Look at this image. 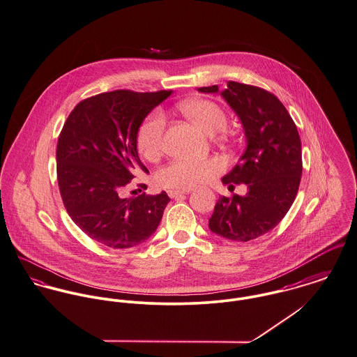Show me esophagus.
<instances>
[{"label":"esophagus","instance_id":"1","mask_svg":"<svg viewBox=\"0 0 357 357\" xmlns=\"http://www.w3.org/2000/svg\"><path fill=\"white\" fill-rule=\"evenodd\" d=\"M190 192H191L190 190H170V191H167L169 196L173 197V199H177V197H180L183 195L190 194Z\"/></svg>","mask_w":357,"mask_h":357}]
</instances>
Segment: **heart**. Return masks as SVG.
Masks as SVG:
<instances>
[{"instance_id": "b5f03b06", "label": "heart", "mask_w": 357, "mask_h": 357, "mask_svg": "<svg viewBox=\"0 0 357 357\" xmlns=\"http://www.w3.org/2000/svg\"><path fill=\"white\" fill-rule=\"evenodd\" d=\"M183 113L207 135L225 130L227 120L224 110L207 99H191L181 105ZM166 117L162 110H154L140 124L136 143L139 151L149 160L158 157L163 143ZM224 170V163L217 158L208 160H176L162 167L158 183L170 190H191L199 187Z\"/></svg>"}]
</instances>
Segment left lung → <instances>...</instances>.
Returning a JSON list of instances; mask_svg holds the SVG:
<instances>
[{"instance_id": "8db88e82", "label": "left lung", "mask_w": 357, "mask_h": 357, "mask_svg": "<svg viewBox=\"0 0 357 357\" xmlns=\"http://www.w3.org/2000/svg\"><path fill=\"white\" fill-rule=\"evenodd\" d=\"M197 91L220 93L218 86ZM220 94L240 119L247 140L244 154L222 183L247 184L248 192L220 196L208 227L227 240L250 241L277 227L289 211L303 172L301 142L291 114L274 94L237 82H227Z\"/></svg>"}]
</instances>
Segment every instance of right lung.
<instances>
[{"label":"right lung","mask_w":357,"mask_h":357,"mask_svg":"<svg viewBox=\"0 0 357 357\" xmlns=\"http://www.w3.org/2000/svg\"><path fill=\"white\" fill-rule=\"evenodd\" d=\"M172 91L116 90L77 103L57 143V180L65 208L89 237L110 248H130L157 230L170 197H123L137 172L136 135L149 113Z\"/></svg>","instance_id":"add662e5"}]
</instances>
